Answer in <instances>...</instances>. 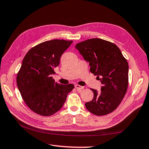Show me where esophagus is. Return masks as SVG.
<instances>
[{
    "mask_svg": "<svg viewBox=\"0 0 149 149\" xmlns=\"http://www.w3.org/2000/svg\"><path fill=\"white\" fill-rule=\"evenodd\" d=\"M75 88L77 89H78V90H81V89H84V87H83V86H81L78 85V84L75 85Z\"/></svg>",
    "mask_w": 149,
    "mask_h": 149,
    "instance_id": "34e87169",
    "label": "esophagus"
}]
</instances>
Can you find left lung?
I'll return each mask as SVG.
<instances>
[{
	"instance_id": "8db88e82",
	"label": "left lung",
	"mask_w": 149,
	"mask_h": 149,
	"mask_svg": "<svg viewBox=\"0 0 149 149\" xmlns=\"http://www.w3.org/2000/svg\"><path fill=\"white\" fill-rule=\"evenodd\" d=\"M86 61L89 62L92 74L102 82L101 91L91 89L94 93L86 107L96 116L112 112L122 102L128 86V63L115 44L94 38L75 45Z\"/></svg>"
}]
</instances>
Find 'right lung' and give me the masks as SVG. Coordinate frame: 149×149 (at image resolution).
I'll use <instances>...</instances> for the list:
<instances>
[{"instance_id":"right-lung-1","label":"right lung","mask_w":149,"mask_h":149,"mask_svg":"<svg viewBox=\"0 0 149 149\" xmlns=\"http://www.w3.org/2000/svg\"><path fill=\"white\" fill-rule=\"evenodd\" d=\"M73 42L54 39L36 45L27 52L17 74L16 82L24 102L33 112L50 116L60 110L74 85H63L51 77L61 56Z\"/></svg>"}]
</instances>
